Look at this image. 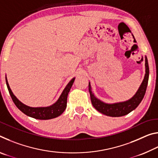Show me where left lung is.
<instances>
[{
	"label": "left lung",
	"instance_id": "1",
	"mask_svg": "<svg viewBox=\"0 0 158 158\" xmlns=\"http://www.w3.org/2000/svg\"><path fill=\"white\" fill-rule=\"evenodd\" d=\"M145 65H146V74L144 77L142 84L140 85L139 89L137 90L134 97L126 102H123L116 103V104H106L98 100L95 97L91 91V87L89 83V89L90 95V100L93 106H94L96 110L99 112L106 115V116L112 117H119L127 115L137 107L141 100H143L144 95L146 93L147 85H148V77H149V68L147 58H145Z\"/></svg>",
	"mask_w": 158,
	"mask_h": 158
}]
</instances>
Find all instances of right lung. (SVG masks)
<instances>
[{"label": "right lung", "instance_id": "add662e5", "mask_svg": "<svg viewBox=\"0 0 158 158\" xmlns=\"http://www.w3.org/2000/svg\"><path fill=\"white\" fill-rule=\"evenodd\" d=\"M74 79H75V78H73L69 82V84L67 85L65 89H64L63 91L62 94L60 95L59 99H58L56 102L53 104V105L47 106V107L34 108L30 107V106L23 105V103H21V102L15 97V95L13 94V93L12 92V90L9 86L7 78H5L7 87V89L9 90L10 95L11 96L15 105L17 106V107L19 109L20 111H22L23 114L27 115V116L40 120H48L54 118L58 117V116H60V114H62L63 113V111L65 110V108L67 106V98H68V93L72 88V85L73 84Z\"/></svg>", "mask_w": 158, "mask_h": 158}]
</instances>
